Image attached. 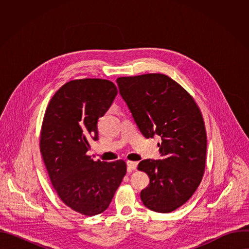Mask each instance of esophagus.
<instances>
[{
    "label": "esophagus",
    "instance_id": "obj_1",
    "mask_svg": "<svg viewBox=\"0 0 249 249\" xmlns=\"http://www.w3.org/2000/svg\"><path fill=\"white\" fill-rule=\"evenodd\" d=\"M137 164L138 162L137 161H130L128 160L127 161V167H128V171H132V170H135L137 168Z\"/></svg>",
    "mask_w": 249,
    "mask_h": 249
}]
</instances>
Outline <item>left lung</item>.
Masks as SVG:
<instances>
[{"instance_id": "left-lung-1", "label": "left lung", "mask_w": 249, "mask_h": 249, "mask_svg": "<svg viewBox=\"0 0 249 249\" xmlns=\"http://www.w3.org/2000/svg\"><path fill=\"white\" fill-rule=\"evenodd\" d=\"M119 92L146 139L160 137L162 160H144L148 174L141 200L152 211L170 213L185 204L201 183L206 166L207 134L192 95L163 74L117 78Z\"/></svg>"}]
</instances>
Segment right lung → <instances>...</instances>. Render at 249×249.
Masks as SVG:
<instances>
[{
	"label": "right lung",
	"instance_id": "1",
	"mask_svg": "<svg viewBox=\"0 0 249 249\" xmlns=\"http://www.w3.org/2000/svg\"><path fill=\"white\" fill-rule=\"evenodd\" d=\"M117 88L107 80L81 79L63 85L50 99L39 147L50 181L69 208L85 216L104 212L126 174V162L87 155L96 141L97 121L109 109Z\"/></svg>",
	"mask_w": 249,
	"mask_h": 249
}]
</instances>
